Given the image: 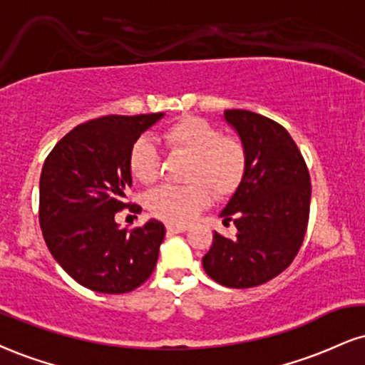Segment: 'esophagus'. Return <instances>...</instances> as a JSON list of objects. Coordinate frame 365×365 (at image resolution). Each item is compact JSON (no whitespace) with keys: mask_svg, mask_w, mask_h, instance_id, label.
Listing matches in <instances>:
<instances>
[{"mask_svg":"<svg viewBox=\"0 0 365 365\" xmlns=\"http://www.w3.org/2000/svg\"><path fill=\"white\" fill-rule=\"evenodd\" d=\"M166 230L170 232H183L188 230V226H183V225H166Z\"/></svg>","mask_w":365,"mask_h":365,"instance_id":"34e87169","label":"esophagus"}]
</instances>
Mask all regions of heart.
Masks as SVG:
<instances>
[{
	"label": "heart",
	"mask_w": 365,
	"mask_h": 365,
	"mask_svg": "<svg viewBox=\"0 0 365 365\" xmlns=\"http://www.w3.org/2000/svg\"><path fill=\"white\" fill-rule=\"evenodd\" d=\"M170 153L190 156L187 185H163L148 197V207L170 225H187L212 194L225 199L241 187L248 171V149L238 135H227L199 117H183L161 134ZM129 170L143 185L155 183L161 171V153L155 140L139 138L129 151Z\"/></svg>",
	"instance_id": "obj_1"
}]
</instances>
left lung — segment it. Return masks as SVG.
Listing matches in <instances>:
<instances>
[{"label":"left lung","mask_w":365,"mask_h":365,"mask_svg":"<svg viewBox=\"0 0 365 365\" xmlns=\"http://www.w3.org/2000/svg\"><path fill=\"white\" fill-rule=\"evenodd\" d=\"M248 149V171L222 210L236 236L214 231L202 258L217 284L248 289L277 277L299 253L309 221L311 178L299 148L279 122L250 110H226Z\"/></svg>","instance_id":"8db88e82"}]
</instances>
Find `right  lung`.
<instances>
[{
    "instance_id": "1",
    "label": "right lung",
    "mask_w": 365,
    "mask_h": 365,
    "mask_svg": "<svg viewBox=\"0 0 365 365\" xmlns=\"http://www.w3.org/2000/svg\"><path fill=\"white\" fill-rule=\"evenodd\" d=\"M163 113L105 115L83 122L52 148L41 175L38 222L52 257L83 287L134 291L151 277L165 226L118 227L115 214L140 205L127 195L129 151Z\"/></svg>"
}]
</instances>
